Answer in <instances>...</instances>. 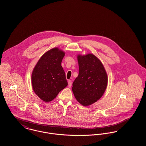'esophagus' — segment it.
I'll return each mask as SVG.
<instances>
[{"label": "esophagus", "mask_w": 146, "mask_h": 146, "mask_svg": "<svg viewBox=\"0 0 146 146\" xmlns=\"http://www.w3.org/2000/svg\"><path fill=\"white\" fill-rule=\"evenodd\" d=\"M68 87L69 88H71V85H72V81L69 80L68 81Z\"/></svg>", "instance_id": "34e87169"}]
</instances>
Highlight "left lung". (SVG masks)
I'll list each match as a JSON object with an SVG mask.
<instances>
[{
	"mask_svg": "<svg viewBox=\"0 0 146 146\" xmlns=\"http://www.w3.org/2000/svg\"><path fill=\"white\" fill-rule=\"evenodd\" d=\"M79 75L72 90L77 101L84 106L100 100L107 85V75L100 60L92 54L78 56Z\"/></svg>",
	"mask_w": 146,
	"mask_h": 146,
	"instance_id": "obj_1",
	"label": "left lung"
}]
</instances>
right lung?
Wrapping results in <instances>:
<instances>
[{"label": "right lung", "instance_id": "obj_1", "mask_svg": "<svg viewBox=\"0 0 146 146\" xmlns=\"http://www.w3.org/2000/svg\"><path fill=\"white\" fill-rule=\"evenodd\" d=\"M64 53L57 48L42 56L31 76L34 92L42 101L50 102L67 85L65 72L61 66Z\"/></svg>", "mask_w": 146, "mask_h": 146}]
</instances>
